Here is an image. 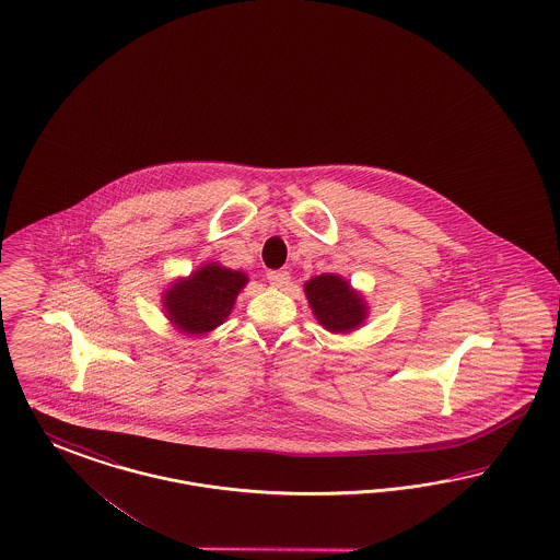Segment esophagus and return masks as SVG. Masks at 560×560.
<instances>
[{"label": "esophagus", "instance_id": "34e87169", "mask_svg": "<svg viewBox=\"0 0 560 560\" xmlns=\"http://www.w3.org/2000/svg\"><path fill=\"white\" fill-rule=\"evenodd\" d=\"M268 282L273 289H287L290 284V273L284 270L268 271Z\"/></svg>", "mask_w": 560, "mask_h": 560}]
</instances>
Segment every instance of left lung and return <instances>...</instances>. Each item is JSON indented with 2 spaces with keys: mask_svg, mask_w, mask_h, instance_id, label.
Here are the masks:
<instances>
[{
  "mask_svg": "<svg viewBox=\"0 0 560 560\" xmlns=\"http://www.w3.org/2000/svg\"><path fill=\"white\" fill-rule=\"evenodd\" d=\"M305 296L315 319L331 334H350L369 317L364 294L340 273L313 276L305 282Z\"/></svg>",
  "mask_w": 560,
  "mask_h": 560,
  "instance_id": "obj_1",
  "label": "left lung"
}]
</instances>
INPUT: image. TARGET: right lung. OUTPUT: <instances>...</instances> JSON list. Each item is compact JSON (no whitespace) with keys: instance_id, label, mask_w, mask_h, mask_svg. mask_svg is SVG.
I'll use <instances>...</instances> for the list:
<instances>
[{"instance_id":"obj_1","label":"right lung","mask_w":560,"mask_h":560,"mask_svg":"<svg viewBox=\"0 0 560 560\" xmlns=\"http://www.w3.org/2000/svg\"><path fill=\"white\" fill-rule=\"evenodd\" d=\"M247 282L249 276L245 271L206 261L198 270L173 280L163 290V313L168 324L185 336H206L226 322L238 292Z\"/></svg>"}]
</instances>
